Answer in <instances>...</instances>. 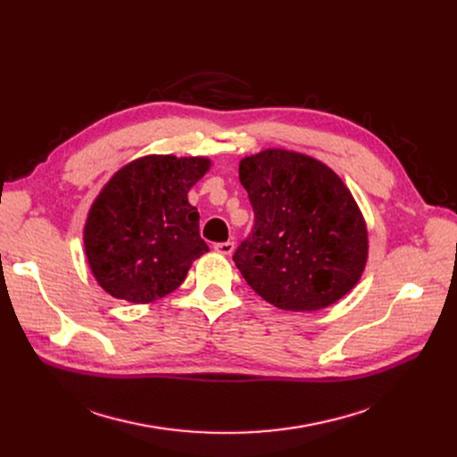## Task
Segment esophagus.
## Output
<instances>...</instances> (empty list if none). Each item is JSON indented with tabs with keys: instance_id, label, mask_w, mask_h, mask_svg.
<instances>
[{
	"instance_id": "1",
	"label": "esophagus",
	"mask_w": 457,
	"mask_h": 457,
	"mask_svg": "<svg viewBox=\"0 0 457 457\" xmlns=\"http://www.w3.org/2000/svg\"><path fill=\"white\" fill-rule=\"evenodd\" d=\"M214 250L219 252V253H222V255H231L233 250H235V243H231V241H228V243H216Z\"/></svg>"
}]
</instances>
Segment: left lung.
Instances as JSON below:
<instances>
[{"label":"left lung","instance_id":"8db88e82","mask_svg":"<svg viewBox=\"0 0 457 457\" xmlns=\"http://www.w3.org/2000/svg\"><path fill=\"white\" fill-rule=\"evenodd\" d=\"M255 224L233 261L252 289L285 311H319L348 295L369 259L352 192L322 161L269 148L238 162Z\"/></svg>","mask_w":457,"mask_h":457}]
</instances>
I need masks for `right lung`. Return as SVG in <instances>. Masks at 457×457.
Masks as SVG:
<instances>
[{
  "label": "right lung",
  "instance_id": "right-lung-1",
  "mask_svg": "<svg viewBox=\"0 0 457 457\" xmlns=\"http://www.w3.org/2000/svg\"><path fill=\"white\" fill-rule=\"evenodd\" d=\"M211 168L207 157L144 155L96 196L83 229L92 276L112 298L150 303L176 291L192 261L209 252L188 190Z\"/></svg>",
  "mask_w": 457,
  "mask_h": 457
}]
</instances>
